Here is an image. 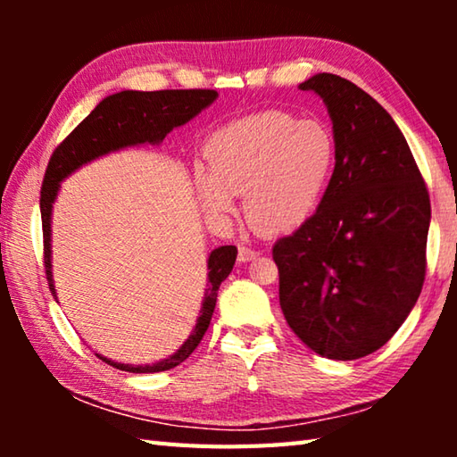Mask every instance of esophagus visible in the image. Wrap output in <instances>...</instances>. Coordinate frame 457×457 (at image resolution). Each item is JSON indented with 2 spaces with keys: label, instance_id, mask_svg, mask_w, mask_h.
Returning a JSON list of instances; mask_svg holds the SVG:
<instances>
[{
  "label": "esophagus",
  "instance_id": "34e87169",
  "mask_svg": "<svg viewBox=\"0 0 457 457\" xmlns=\"http://www.w3.org/2000/svg\"><path fill=\"white\" fill-rule=\"evenodd\" d=\"M237 258H239V262H252V260H256V258H258V252H256V250H252V247L239 245V250H237Z\"/></svg>",
  "mask_w": 457,
  "mask_h": 457
}]
</instances>
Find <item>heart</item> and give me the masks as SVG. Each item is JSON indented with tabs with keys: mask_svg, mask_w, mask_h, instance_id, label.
<instances>
[{
	"mask_svg": "<svg viewBox=\"0 0 457 457\" xmlns=\"http://www.w3.org/2000/svg\"><path fill=\"white\" fill-rule=\"evenodd\" d=\"M197 173L204 210L223 215L245 193V218L260 234H286L312 218L337 167V141L320 120L262 111L220 127Z\"/></svg>",
	"mask_w": 457,
	"mask_h": 457,
	"instance_id": "obj_1",
	"label": "heart"
}]
</instances>
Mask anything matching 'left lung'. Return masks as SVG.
<instances>
[{
	"label": "left lung",
	"mask_w": 457,
	"mask_h": 457,
	"mask_svg": "<svg viewBox=\"0 0 457 457\" xmlns=\"http://www.w3.org/2000/svg\"><path fill=\"white\" fill-rule=\"evenodd\" d=\"M327 104L337 167L319 210L272 258L288 327L320 357L353 361L389 340L425 280L429 193L391 114L351 80L300 84Z\"/></svg>",
	"instance_id": "1"
}]
</instances>
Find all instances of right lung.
<instances>
[{
	"label": "right lung",
	"mask_w": 457,
	"mask_h": 457,
	"mask_svg": "<svg viewBox=\"0 0 457 457\" xmlns=\"http://www.w3.org/2000/svg\"><path fill=\"white\" fill-rule=\"evenodd\" d=\"M218 98L215 90H157V92H138L122 90L117 95L106 96L79 127H76L56 151L52 153L48 169H46L42 191H40V212H42V229H44V268L48 286L54 296L52 280V244H50V221H52V204L58 195L60 181L74 173L76 169L90 163L92 159L103 157L111 151L125 149V146L143 145V143H163V138L171 133L175 127L189 122L195 114L210 106ZM237 247L221 245L210 253L207 260V288L204 294V304L197 319L195 328L191 330L189 338L181 345V349L169 359H163L153 365H125L96 354L108 365L129 373H159L169 370L189 357L197 349L204 338L207 327H210L215 303H218L220 284L229 276L236 264Z\"/></svg>",
	"instance_id": "add662e5"
}]
</instances>
